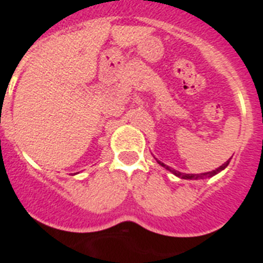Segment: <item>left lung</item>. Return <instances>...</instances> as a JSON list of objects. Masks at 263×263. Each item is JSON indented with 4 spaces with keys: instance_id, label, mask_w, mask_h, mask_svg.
<instances>
[{
    "instance_id": "8db88e82",
    "label": "left lung",
    "mask_w": 263,
    "mask_h": 263,
    "mask_svg": "<svg viewBox=\"0 0 263 263\" xmlns=\"http://www.w3.org/2000/svg\"><path fill=\"white\" fill-rule=\"evenodd\" d=\"M229 161L230 160H228L227 163H223L222 165H220L217 170L212 171V172H205V173H197V175H192V173H182V172H179V171L173 170V168H171V166L165 165L164 163H161V161H159L157 160V163L160 164L161 166H164L165 170H168L170 172H172L173 175L177 176V177H180V179H185V180H198V179H208V177H212V176L217 175V173H220L221 171H223L225 168H227L228 165H229Z\"/></svg>"
}]
</instances>
